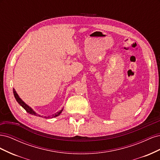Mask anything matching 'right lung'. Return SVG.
<instances>
[{
  "mask_svg": "<svg viewBox=\"0 0 160 160\" xmlns=\"http://www.w3.org/2000/svg\"><path fill=\"white\" fill-rule=\"evenodd\" d=\"M13 93H14V98H15V99H16V100H17V102L18 103V104L19 105H21L22 107L25 109V110H26V111L27 113H30V114H31V115H35V116H38V117H41V116L40 115H38V114H37L35 111H34L32 109V108H30L29 106L28 105H27L25 102H24V101L19 98V96H18V95L17 94V93L16 92V91L14 90V89H13ZM62 109H62L61 110H60L59 111H58V112H57V113H55V114H53V115H51V117H50V116H48V117H47V116H45L44 117V118H45V119H47V118H55V117H57V116H59L61 113V112L62 111Z\"/></svg>",
  "mask_w": 160,
  "mask_h": 160,
  "instance_id": "add662e5",
  "label": "right lung"
}]
</instances>
